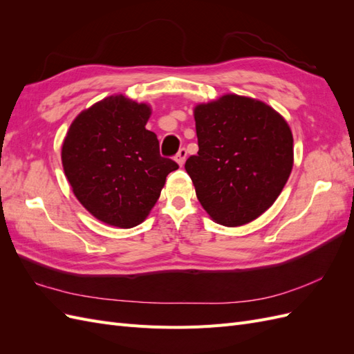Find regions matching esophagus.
Returning a JSON list of instances; mask_svg holds the SVG:
<instances>
[{"instance_id":"34e87169","label":"esophagus","mask_w":354,"mask_h":354,"mask_svg":"<svg viewBox=\"0 0 354 354\" xmlns=\"http://www.w3.org/2000/svg\"><path fill=\"white\" fill-rule=\"evenodd\" d=\"M186 156H187V151H186V149H185V147L180 149L178 153L176 155V162H177L180 167H183V165H185V160H186Z\"/></svg>"}]
</instances>
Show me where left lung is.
Listing matches in <instances>:
<instances>
[{
  "instance_id": "left-lung-1",
  "label": "left lung",
  "mask_w": 354,
  "mask_h": 354,
  "mask_svg": "<svg viewBox=\"0 0 354 354\" xmlns=\"http://www.w3.org/2000/svg\"><path fill=\"white\" fill-rule=\"evenodd\" d=\"M198 155L186 171L208 216L238 227L269 209L294 165L285 118L261 100L238 94L195 106Z\"/></svg>"
}]
</instances>
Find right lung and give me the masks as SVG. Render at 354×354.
I'll return each mask as SVG.
<instances>
[{"label": "right lung", "mask_w": 354, "mask_h": 354, "mask_svg": "<svg viewBox=\"0 0 354 354\" xmlns=\"http://www.w3.org/2000/svg\"><path fill=\"white\" fill-rule=\"evenodd\" d=\"M151 113L146 103L109 95L75 118L63 140L62 165L73 195L109 226L143 223L178 168L159 155L156 134L146 130Z\"/></svg>", "instance_id": "1"}]
</instances>
